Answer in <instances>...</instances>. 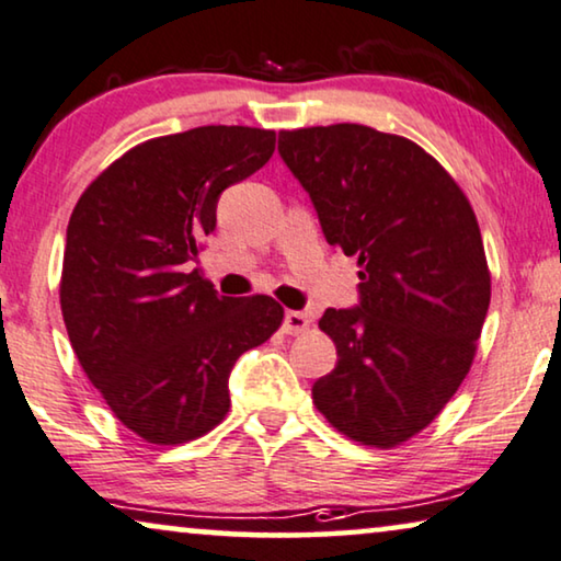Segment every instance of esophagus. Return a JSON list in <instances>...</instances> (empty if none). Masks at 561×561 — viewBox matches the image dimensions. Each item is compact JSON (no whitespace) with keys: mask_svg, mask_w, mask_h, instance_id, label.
Here are the masks:
<instances>
[{"mask_svg":"<svg viewBox=\"0 0 561 561\" xmlns=\"http://www.w3.org/2000/svg\"><path fill=\"white\" fill-rule=\"evenodd\" d=\"M307 325H310V320H307L305 312L299 310H287L284 312V333L287 335H297V333H305Z\"/></svg>","mask_w":561,"mask_h":561,"instance_id":"obj_1","label":"esophagus"}]
</instances>
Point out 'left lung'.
Masks as SVG:
<instances>
[{
    "label": "left lung",
    "instance_id": "1",
    "mask_svg": "<svg viewBox=\"0 0 561 561\" xmlns=\"http://www.w3.org/2000/svg\"><path fill=\"white\" fill-rule=\"evenodd\" d=\"M279 154L330 247L360 266V305L318 322L337 366L314 381V407L360 445H404L460 389L491 305L472 205L416 141L363 124L279 131Z\"/></svg>",
    "mask_w": 561,
    "mask_h": 561
}]
</instances>
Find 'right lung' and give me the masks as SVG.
I'll list each match as a JSON object with an SVG mask.
<instances>
[{"instance_id":"obj_1","label":"right lung","mask_w":561,"mask_h":561,"mask_svg":"<svg viewBox=\"0 0 561 561\" xmlns=\"http://www.w3.org/2000/svg\"><path fill=\"white\" fill-rule=\"evenodd\" d=\"M277 134L198 126L141 141L70 213L60 310L78 363L126 430L183 445L226 420L233 363L277 333L266 295L220 297L191 262L218 195L270 162Z\"/></svg>"}]
</instances>
